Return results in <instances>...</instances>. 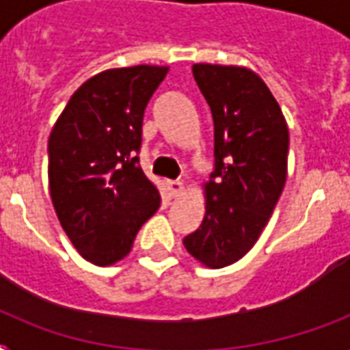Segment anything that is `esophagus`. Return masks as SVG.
Instances as JSON below:
<instances>
[{"mask_svg": "<svg viewBox=\"0 0 350 350\" xmlns=\"http://www.w3.org/2000/svg\"><path fill=\"white\" fill-rule=\"evenodd\" d=\"M167 191H169L170 198H178L183 192V183L181 181L169 180L167 181Z\"/></svg>", "mask_w": 350, "mask_h": 350, "instance_id": "1", "label": "esophagus"}]
</instances>
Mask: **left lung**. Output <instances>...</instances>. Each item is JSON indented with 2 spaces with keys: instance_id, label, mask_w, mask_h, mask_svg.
Segmentation results:
<instances>
[{
  "instance_id": "1",
  "label": "left lung",
  "mask_w": 350,
  "mask_h": 350,
  "mask_svg": "<svg viewBox=\"0 0 350 350\" xmlns=\"http://www.w3.org/2000/svg\"><path fill=\"white\" fill-rule=\"evenodd\" d=\"M214 120V170L200 229L183 238L211 269L243 258L265 229L287 180L288 129L256 72L234 65H192Z\"/></svg>"
}]
</instances>
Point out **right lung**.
<instances>
[{
    "instance_id": "1",
    "label": "right lung",
    "mask_w": 350,
    "mask_h": 350,
    "mask_svg": "<svg viewBox=\"0 0 350 350\" xmlns=\"http://www.w3.org/2000/svg\"><path fill=\"white\" fill-rule=\"evenodd\" d=\"M169 67L111 68L87 79L49 137V189L72 245L94 265L132 249L161 198L139 167L143 112Z\"/></svg>"
}]
</instances>
